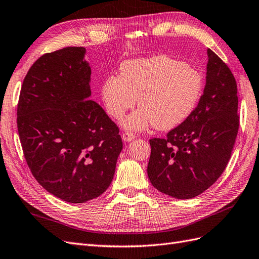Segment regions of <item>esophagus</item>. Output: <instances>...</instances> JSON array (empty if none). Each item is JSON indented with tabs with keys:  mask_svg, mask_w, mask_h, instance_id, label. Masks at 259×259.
Returning a JSON list of instances; mask_svg holds the SVG:
<instances>
[{
	"mask_svg": "<svg viewBox=\"0 0 259 259\" xmlns=\"http://www.w3.org/2000/svg\"><path fill=\"white\" fill-rule=\"evenodd\" d=\"M135 137H136L135 134H133V133H131V132H125L122 134V138H123L124 142H131Z\"/></svg>",
	"mask_w": 259,
	"mask_h": 259,
	"instance_id": "34e87169",
	"label": "esophagus"
}]
</instances>
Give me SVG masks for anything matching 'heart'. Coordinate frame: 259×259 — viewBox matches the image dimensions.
Segmentation results:
<instances>
[{
    "mask_svg": "<svg viewBox=\"0 0 259 259\" xmlns=\"http://www.w3.org/2000/svg\"><path fill=\"white\" fill-rule=\"evenodd\" d=\"M100 93L107 113L116 120L135 106L137 98L139 109L124 121L125 128L170 131L197 108L204 78L186 63L158 55L122 63L120 75L104 79Z\"/></svg>",
    "mask_w": 259,
    "mask_h": 259,
    "instance_id": "1",
    "label": "heart"
}]
</instances>
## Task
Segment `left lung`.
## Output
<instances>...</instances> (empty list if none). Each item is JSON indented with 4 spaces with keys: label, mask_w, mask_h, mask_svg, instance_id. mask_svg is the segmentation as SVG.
<instances>
[{
    "label": "left lung",
    "mask_w": 259,
    "mask_h": 259,
    "mask_svg": "<svg viewBox=\"0 0 259 259\" xmlns=\"http://www.w3.org/2000/svg\"><path fill=\"white\" fill-rule=\"evenodd\" d=\"M204 94L192 115L165 138H151L147 173L153 187L179 199L198 196L220 178L240 125L231 69L207 50Z\"/></svg>",
    "instance_id": "1"
}]
</instances>
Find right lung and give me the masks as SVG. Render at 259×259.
Masks as SVG:
<instances>
[{
  "label": "right lung",
  "mask_w": 259,
  "mask_h": 259,
  "mask_svg": "<svg viewBox=\"0 0 259 259\" xmlns=\"http://www.w3.org/2000/svg\"><path fill=\"white\" fill-rule=\"evenodd\" d=\"M86 49L40 57L23 81L17 128L26 162L49 193L73 204L94 199L112 182L123 148L117 125L89 100Z\"/></svg>",
  "instance_id": "add662e5"
}]
</instances>
